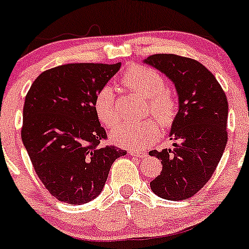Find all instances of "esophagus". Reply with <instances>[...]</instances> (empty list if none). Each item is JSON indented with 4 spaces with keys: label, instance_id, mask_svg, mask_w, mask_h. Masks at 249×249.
I'll return each mask as SVG.
<instances>
[{
    "label": "esophagus",
    "instance_id": "obj_1",
    "mask_svg": "<svg viewBox=\"0 0 249 249\" xmlns=\"http://www.w3.org/2000/svg\"><path fill=\"white\" fill-rule=\"evenodd\" d=\"M129 153L131 155V156H136V157H145L146 156L145 152H142V151L135 150V148H130Z\"/></svg>",
    "mask_w": 249,
    "mask_h": 249
}]
</instances>
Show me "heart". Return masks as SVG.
I'll use <instances>...</instances> for the list:
<instances>
[{
  "instance_id": "heart-1",
  "label": "heart",
  "mask_w": 249,
  "mask_h": 249,
  "mask_svg": "<svg viewBox=\"0 0 249 249\" xmlns=\"http://www.w3.org/2000/svg\"><path fill=\"white\" fill-rule=\"evenodd\" d=\"M123 85L142 94L147 101V109L159 120L162 127H169L178 114L177 97L166 88L163 76L156 70L142 65H132L125 70ZM93 109L102 124L111 127L119 122V111L114 89L106 85L97 92ZM159 123L152 118L136 123H122L111 131V140L123 147H146L160 135Z\"/></svg>"
}]
</instances>
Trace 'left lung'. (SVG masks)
I'll return each mask as SVG.
<instances>
[{
	"label": "left lung",
	"mask_w": 249,
	"mask_h": 249,
	"mask_svg": "<svg viewBox=\"0 0 249 249\" xmlns=\"http://www.w3.org/2000/svg\"><path fill=\"white\" fill-rule=\"evenodd\" d=\"M145 61L168 76L179 96V110L171 130L172 139L178 142L172 150L150 151V156L162 163L151 189L167 200H187L205 187L226 147V94L215 76L196 60L156 54Z\"/></svg>",
	"instance_id": "obj_1"
}]
</instances>
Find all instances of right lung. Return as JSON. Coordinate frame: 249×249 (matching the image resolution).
<instances>
[{
    "mask_svg": "<svg viewBox=\"0 0 249 249\" xmlns=\"http://www.w3.org/2000/svg\"><path fill=\"white\" fill-rule=\"evenodd\" d=\"M120 65L53 67L28 90L20 136L39 179L57 200L80 205L98 196L113 162L126 155L102 145L108 138L93 109L97 92Z\"/></svg>",
    "mask_w": 249,
    "mask_h": 249,
    "instance_id": "add662e5",
    "label": "right lung"
}]
</instances>
